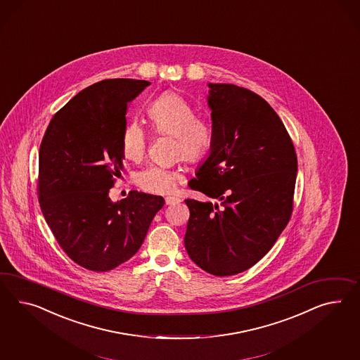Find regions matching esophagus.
Returning a JSON list of instances; mask_svg holds the SVG:
<instances>
[{"label": "esophagus", "instance_id": "obj_1", "mask_svg": "<svg viewBox=\"0 0 360 360\" xmlns=\"http://www.w3.org/2000/svg\"><path fill=\"white\" fill-rule=\"evenodd\" d=\"M166 205H176V203H179L181 202V199L179 198H176V196H167L165 199Z\"/></svg>", "mask_w": 360, "mask_h": 360}]
</instances>
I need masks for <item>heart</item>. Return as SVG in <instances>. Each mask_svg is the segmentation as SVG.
<instances>
[{
    "instance_id": "1",
    "label": "heart",
    "mask_w": 360,
    "mask_h": 360,
    "mask_svg": "<svg viewBox=\"0 0 360 360\" xmlns=\"http://www.w3.org/2000/svg\"><path fill=\"white\" fill-rule=\"evenodd\" d=\"M150 128L157 135L173 137L172 155L188 164L202 162L214 146V128L205 117H196L194 106L174 91H166L152 101L146 110ZM148 134L136 120L127 122L120 136L123 157L139 162L144 158ZM184 179L181 170L172 166H146L135 175L136 185L146 193L169 194Z\"/></svg>"
}]
</instances>
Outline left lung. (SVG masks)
<instances>
[{
  "label": "left lung",
  "mask_w": 360,
  "mask_h": 360,
  "mask_svg": "<svg viewBox=\"0 0 360 360\" xmlns=\"http://www.w3.org/2000/svg\"><path fill=\"white\" fill-rule=\"evenodd\" d=\"M214 146L188 182L220 205L186 199L185 246L216 276L261 261L291 219L297 157L281 117L262 97L233 84H208Z\"/></svg>",
  "instance_id": "1"
}]
</instances>
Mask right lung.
I'll list each match as a JSON object with an SVG mask.
<instances>
[{"label":"right lung","instance_id":"add662e5","mask_svg":"<svg viewBox=\"0 0 360 360\" xmlns=\"http://www.w3.org/2000/svg\"><path fill=\"white\" fill-rule=\"evenodd\" d=\"M150 82L103 79L84 89L51 119L39 149L40 210L60 248L91 271L112 270L136 254L162 196L108 191L123 170L120 136L128 103Z\"/></svg>","mask_w":360,"mask_h":360}]
</instances>
